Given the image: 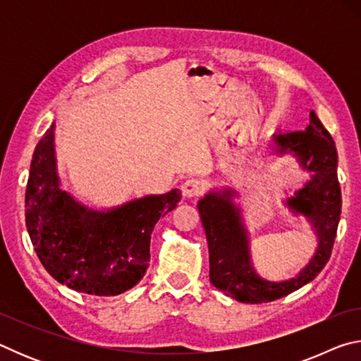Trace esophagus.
<instances>
[{
	"label": "esophagus",
	"mask_w": 361,
	"mask_h": 361,
	"mask_svg": "<svg viewBox=\"0 0 361 361\" xmlns=\"http://www.w3.org/2000/svg\"><path fill=\"white\" fill-rule=\"evenodd\" d=\"M181 191L186 197H199V195H204L207 192V185L202 180L189 178L181 186Z\"/></svg>",
	"instance_id": "obj_1"
}]
</instances>
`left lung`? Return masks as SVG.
Wrapping results in <instances>:
<instances>
[{
  "instance_id": "8db88e82",
  "label": "left lung",
  "mask_w": 361,
  "mask_h": 361,
  "mask_svg": "<svg viewBox=\"0 0 361 361\" xmlns=\"http://www.w3.org/2000/svg\"><path fill=\"white\" fill-rule=\"evenodd\" d=\"M309 119L310 124L305 130H286L276 135L279 152L293 151L301 166L314 173L312 180L296 192V197L288 200V205L296 213L309 216L320 240L312 261L295 279L274 283L253 272L247 234L239 213L229 200L231 192H224V195L212 192L197 204L209 242L210 282L240 302H271L290 295L319 276L331 256L342 207L338 151L333 137L314 111H310Z\"/></svg>"
}]
</instances>
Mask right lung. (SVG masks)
<instances>
[{
    "instance_id": "1",
    "label": "right lung",
    "mask_w": 361,
    "mask_h": 361,
    "mask_svg": "<svg viewBox=\"0 0 361 361\" xmlns=\"http://www.w3.org/2000/svg\"><path fill=\"white\" fill-rule=\"evenodd\" d=\"M59 185L52 126L36 145L25 191V224L41 264L87 295L116 296L135 286L149 266L154 224L180 202V189L94 212Z\"/></svg>"
}]
</instances>
